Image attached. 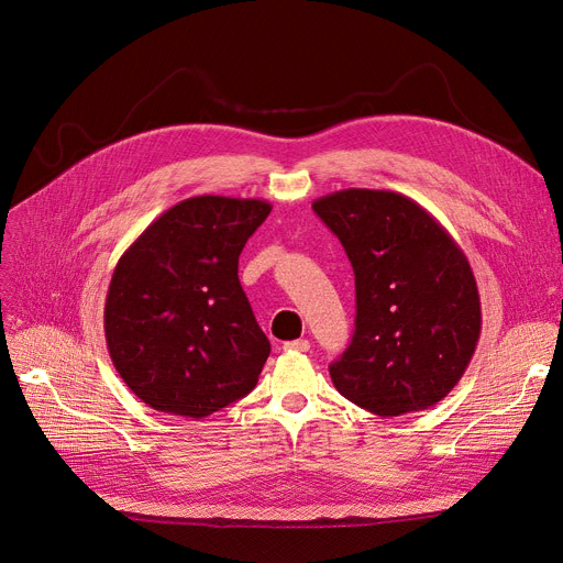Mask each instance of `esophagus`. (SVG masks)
Instances as JSON below:
<instances>
[{"label":"esophagus","mask_w":563,"mask_h":563,"mask_svg":"<svg viewBox=\"0 0 563 563\" xmlns=\"http://www.w3.org/2000/svg\"><path fill=\"white\" fill-rule=\"evenodd\" d=\"M284 351H296V353H307L309 351V341L307 339H296V341H286Z\"/></svg>","instance_id":"obj_1"}]
</instances>
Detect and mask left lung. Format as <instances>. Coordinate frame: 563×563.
Returning <instances> with one entry per match:
<instances>
[{"label":"left lung","instance_id":"8db88e82","mask_svg":"<svg viewBox=\"0 0 563 563\" xmlns=\"http://www.w3.org/2000/svg\"><path fill=\"white\" fill-rule=\"evenodd\" d=\"M311 208L355 273V334L330 366L334 387L378 417L433 408L463 378L481 336L467 256L406 195L351 187Z\"/></svg>","mask_w":563,"mask_h":563}]
</instances>
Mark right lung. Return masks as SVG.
Instances as JSON below:
<instances>
[{
	"label": "right lung",
	"instance_id": "right-lung-1",
	"mask_svg": "<svg viewBox=\"0 0 563 563\" xmlns=\"http://www.w3.org/2000/svg\"><path fill=\"white\" fill-rule=\"evenodd\" d=\"M263 199L190 197L119 258L104 300L107 351L157 412L203 419L250 394L271 355L238 256L271 216Z\"/></svg>",
	"mask_w": 563,
	"mask_h": 563
}]
</instances>
